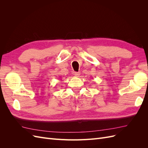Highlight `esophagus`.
I'll use <instances>...</instances> for the list:
<instances>
[{"label":"esophagus","instance_id":"obj_1","mask_svg":"<svg viewBox=\"0 0 148 148\" xmlns=\"http://www.w3.org/2000/svg\"><path fill=\"white\" fill-rule=\"evenodd\" d=\"M74 75H75V76H76V77H79L80 73H79V72H75Z\"/></svg>","mask_w":148,"mask_h":148}]
</instances>
